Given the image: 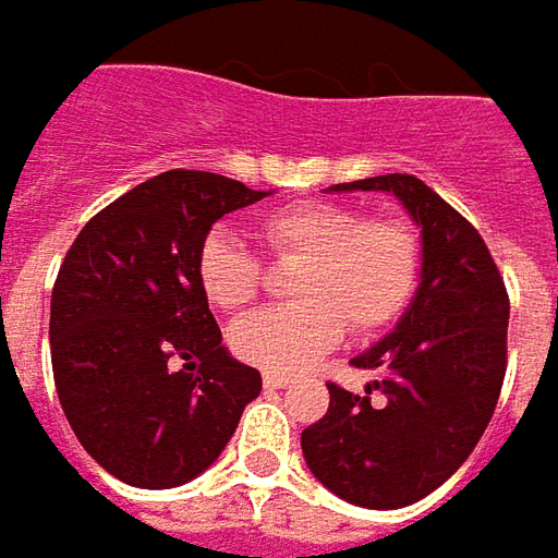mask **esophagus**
<instances>
[{
	"label": "esophagus",
	"instance_id": "1",
	"mask_svg": "<svg viewBox=\"0 0 558 558\" xmlns=\"http://www.w3.org/2000/svg\"><path fill=\"white\" fill-rule=\"evenodd\" d=\"M264 385H267V388H289L291 378L279 373H264Z\"/></svg>",
	"mask_w": 558,
	"mask_h": 558
}]
</instances>
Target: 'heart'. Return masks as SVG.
Segmentation results:
<instances>
[{
  "instance_id": "heart-1",
  "label": "heart",
  "mask_w": 558,
  "mask_h": 558,
  "mask_svg": "<svg viewBox=\"0 0 558 558\" xmlns=\"http://www.w3.org/2000/svg\"><path fill=\"white\" fill-rule=\"evenodd\" d=\"M257 235L279 260L301 264L291 276L298 304L239 319L229 332L235 356L267 373H301L344 335L391 326L418 279V239L403 220L369 217L341 204L304 202L267 214ZM198 286L220 311H242L257 298V260L229 232L198 247Z\"/></svg>"
}]
</instances>
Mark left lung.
Segmentation results:
<instances>
[{
    "instance_id": "obj_1",
    "label": "left lung",
    "mask_w": 558,
    "mask_h": 558,
    "mask_svg": "<svg viewBox=\"0 0 558 558\" xmlns=\"http://www.w3.org/2000/svg\"><path fill=\"white\" fill-rule=\"evenodd\" d=\"M329 192L395 195L418 229L422 267L395 332L351 360L375 381L366 395L329 385V413L304 428L301 450L335 497L400 509L438 490L482 440L504 388L509 298L475 226L416 177Z\"/></svg>"
}]
</instances>
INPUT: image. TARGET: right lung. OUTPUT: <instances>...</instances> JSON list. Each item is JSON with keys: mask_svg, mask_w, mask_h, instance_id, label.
<instances>
[{"mask_svg": "<svg viewBox=\"0 0 558 558\" xmlns=\"http://www.w3.org/2000/svg\"><path fill=\"white\" fill-rule=\"evenodd\" d=\"M267 195L220 173L167 170L96 214L58 269V400L83 450L123 484L167 490L198 478L260 395V373L223 348L195 264L210 226Z\"/></svg>", "mask_w": 558, "mask_h": 558, "instance_id": "1", "label": "right lung"}]
</instances>
